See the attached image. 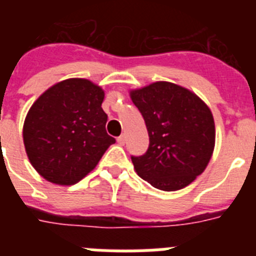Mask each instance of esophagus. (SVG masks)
Returning a JSON list of instances; mask_svg holds the SVG:
<instances>
[{"label": "esophagus", "mask_w": 256, "mask_h": 256, "mask_svg": "<svg viewBox=\"0 0 256 256\" xmlns=\"http://www.w3.org/2000/svg\"><path fill=\"white\" fill-rule=\"evenodd\" d=\"M126 134H122V136H119V137H118V142H119V144H126Z\"/></svg>", "instance_id": "obj_1"}]
</instances>
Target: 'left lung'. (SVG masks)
Here are the masks:
<instances>
[{
	"instance_id": "left-lung-1",
	"label": "left lung",
	"mask_w": 256,
	"mask_h": 256,
	"mask_svg": "<svg viewBox=\"0 0 256 256\" xmlns=\"http://www.w3.org/2000/svg\"><path fill=\"white\" fill-rule=\"evenodd\" d=\"M148 132V151L132 156L140 177L162 191H177L200 176L212 159L216 126L210 108L194 92L155 82L130 92Z\"/></svg>"
}]
</instances>
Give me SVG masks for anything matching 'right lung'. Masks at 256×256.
I'll return each mask as SVG.
<instances>
[{
  "label": "right lung",
  "instance_id": "1",
  "mask_svg": "<svg viewBox=\"0 0 256 256\" xmlns=\"http://www.w3.org/2000/svg\"><path fill=\"white\" fill-rule=\"evenodd\" d=\"M104 90L88 79H65L40 94L26 114L22 140L33 168L48 182L84 178L115 138L106 133Z\"/></svg>",
  "mask_w": 256,
  "mask_h": 256
}]
</instances>
